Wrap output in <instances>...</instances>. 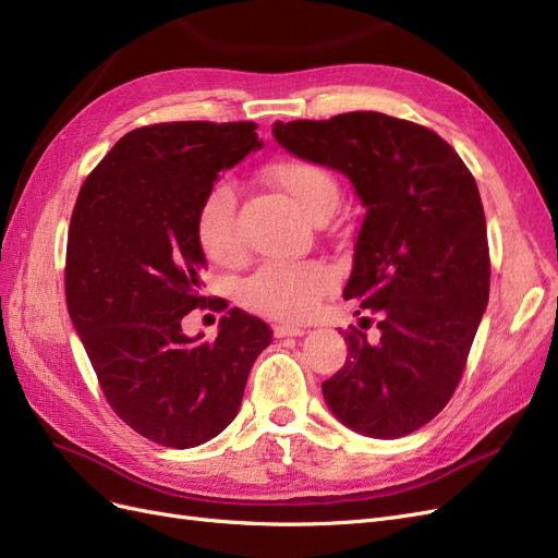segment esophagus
<instances>
[{
    "mask_svg": "<svg viewBox=\"0 0 558 558\" xmlns=\"http://www.w3.org/2000/svg\"><path fill=\"white\" fill-rule=\"evenodd\" d=\"M305 335V328H298V326H283V324H279V326H275V337H302Z\"/></svg>",
    "mask_w": 558,
    "mask_h": 558,
    "instance_id": "esophagus-1",
    "label": "esophagus"
}]
</instances>
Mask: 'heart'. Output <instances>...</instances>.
<instances>
[{
	"mask_svg": "<svg viewBox=\"0 0 558 558\" xmlns=\"http://www.w3.org/2000/svg\"><path fill=\"white\" fill-rule=\"evenodd\" d=\"M267 181L279 189L307 218L332 211L340 189L324 167L310 160H277L267 165ZM197 238L216 263H230L240 253L238 221H234V193L228 183H216L205 195L197 211ZM328 275L314 263H267L242 289L251 310L279 316H305L318 295L326 291Z\"/></svg>",
	"mask_w": 558,
	"mask_h": 558,
	"instance_id": "1",
	"label": "heart"
}]
</instances>
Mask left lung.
Instances as JSON below:
<instances>
[{
  "mask_svg": "<svg viewBox=\"0 0 558 558\" xmlns=\"http://www.w3.org/2000/svg\"><path fill=\"white\" fill-rule=\"evenodd\" d=\"M289 154L344 174L365 209L344 300L367 316L324 381L351 430L396 440L440 414L459 386L488 302L486 218L459 154L424 125L379 111L272 125ZM356 312V314H361Z\"/></svg>",
  "mask_w": 558,
  "mask_h": 558,
  "instance_id": "left-lung-1",
  "label": "left lung"
}]
</instances>
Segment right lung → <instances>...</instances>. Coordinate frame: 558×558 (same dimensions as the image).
Masks as SVG:
<instances>
[{"label": "right lung", "mask_w": 558, "mask_h": 558, "mask_svg": "<svg viewBox=\"0 0 558 558\" xmlns=\"http://www.w3.org/2000/svg\"><path fill=\"white\" fill-rule=\"evenodd\" d=\"M253 123H160L128 132L83 181L66 238L64 293L102 391L150 442L189 449L238 416L260 318L230 310L216 340L183 332L205 302L197 211L218 174L263 142Z\"/></svg>", "instance_id": "add662e5"}]
</instances>
